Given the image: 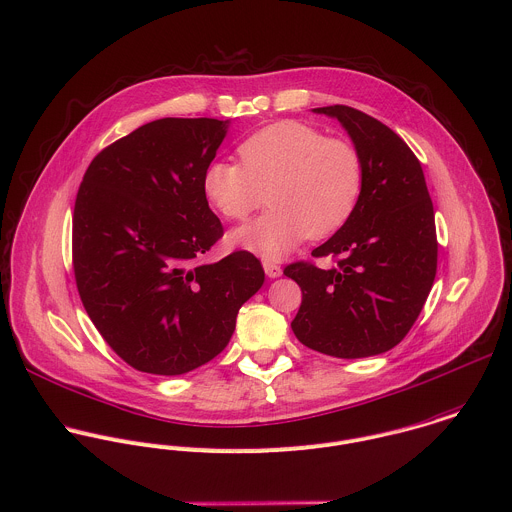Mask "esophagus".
Segmentation results:
<instances>
[{
    "instance_id": "1",
    "label": "esophagus",
    "mask_w": 512,
    "mask_h": 512,
    "mask_svg": "<svg viewBox=\"0 0 512 512\" xmlns=\"http://www.w3.org/2000/svg\"><path fill=\"white\" fill-rule=\"evenodd\" d=\"M264 272H266L268 278H278V276H282L280 264H276V262H272V260H264Z\"/></svg>"
}]
</instances>
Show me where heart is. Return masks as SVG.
<instances>
[{"label": "heart", "mask_w": 512, "mask_h": 512, "mask_svg": "<svg viewBox=\"0 0 512 512\" xmlns=\"http://www.w3.org/2000/svg\"><path fill=\"white\" fill-rule=\"evenodd\" d=\"M238 156L240 164L218 160L206 168L202 188L208 202L232 222H244L264 202L272 208L236 230L230 236L234 246L278 258L306 236L336 234L358 208L364 162L348 140L284 120L248 136Z\"/></svg>", "instance_id": "b5f03b06"}]
</instances>
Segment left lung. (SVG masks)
I'll return each mask as SVG.
<instances>
[{
	"label": "left lung",
	"instance_id": "left-lung-1",
	"mask_svg": "<svg viewBox=\"0 0 512 512\" xmlns=\"http://www.w3.org/2000/svg\"><path fill=\"white\" fill-rule=\"evenodd\" d=\"M314 112L350 134L364 162V188L348 224L312 250L336 266L300 260L284 268L302 290L292 330L328 356L382 354L408 334L436 276L432 200L418 158L388 126L340 104Z\"/></svg>",
	"mask_w": 512,
	"mask_h": 512
}]
</instances>
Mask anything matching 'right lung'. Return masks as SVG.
Masks as SVG:
<instances>
[{"label": "right lung", "instance_id": "1", "mask_svg": "<svg viewBox=\"0 0 512 512\" xmlns=\"http://www.w3.org/2000/svg\"><path fill=\"white\" fill-rule=\"evenodd\" d=\"M228 122L162 118L104 148L80 184L72 262L82 304L132 368L178 376L218 356L240 306L264 284L238 250L206 264L224 236L202 178Z\"/></svg>", "mask_w": 512, "mask_h": 512}]
</instances>
